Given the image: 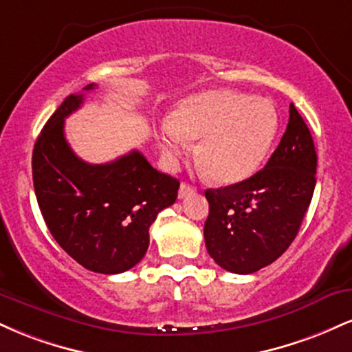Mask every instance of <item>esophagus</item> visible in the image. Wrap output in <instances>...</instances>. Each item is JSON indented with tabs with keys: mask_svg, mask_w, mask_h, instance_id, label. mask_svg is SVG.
<instances>
[{
	"mask_svg": "<svg viewBox=\"0 0 352 352\" xmlns=\"http://www.w3.org/2000/svg\"><path fill=\"white\" fill-rule=\"evenodd\" d=\"M197 188L192 187V185L188 184H182L180 188H179V199H185V197L192 195V193H195Z\"/></svg>",
	"mask_w": 352,
	"mask_h": 352,
	"instance_id": "34e87169",
	"label": "esophagus"
}]
</instances>
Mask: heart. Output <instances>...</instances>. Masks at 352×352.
I'll list each match as a JSON object with an SVG mask.
<instances>
[{
	"label": "heart",
	"instance_id": "1",
	"mask_svg": "<svg viewBox=\"0 0 352 352\" xmlns=\"http://www.w3.org/2000/svg\"><path fill=\"white\" fill-rule=\"evenodd\" d=\"M280 117L272 100L230 89H210L184 99L159 129L165 159L173 164L200 139L197 159L210 179L223 185L252 177L265 162Z\"/></svg>",
	"mask_w": 352,
	"mask_h": 352
}]
</instances>
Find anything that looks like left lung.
Masks as SVG:
<instances>
[{
  "label": "left lung",
  "mask_w": 352,
  "mask_h": 352,
  "mask_svg": "<svg viewBox=\"0 0 352 352\" xmlns=\"http://www.w3.org/2000/svg\"><path fill=\"white\" fill-rule=\"evenodd\" d=\"M316 148L296 107L265 168L243 182L205 192L208 254L227 272L248 274L272 265L300 232L314 185Z\"/></svg>",
  "instance_id": "1"
}]
</instances>
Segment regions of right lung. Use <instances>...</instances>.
Returning a JSON list of instances; mask_svg holds the SVG:
<instances>
[{
  "label": "right lung",
  "instance_id": "add662e5",
  "mask_svg": "<svg viewBox=\"0 0 352 352\" xmlns=\"http://www.w3.org/2000/svg\"><path fill=\"white\" fill-rule=\"evenodd\" d=\"M82 100V94L67 96L36 140V199L51 235L71 258L94 273H124L144 258L148 228L175 204L180 184L139 151L107 164L79 159L64 137V119Z\"/></svg>",
  "mask_w": 352,
  "mask_h": 352
}]
</instances>
